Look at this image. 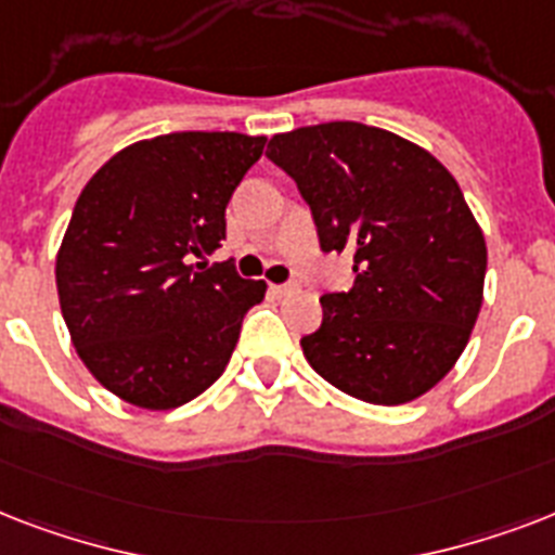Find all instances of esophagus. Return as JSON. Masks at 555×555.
Instances as JSON below:
<instances>
[{"label": "esophagus", "mask_w": 555, "mask_h": 555, "mask_svg": "<svg viewBox=\"0 0 555 555\" xmlns=\"http://www.w3.org/2000/svg\"><path fill=\"white\" fill-rule=\"evenodd\" d=\"M296 291V285H270V294L273 296H291Z\"/></svg>", "instance_id": "obj_1"}]
</instances>
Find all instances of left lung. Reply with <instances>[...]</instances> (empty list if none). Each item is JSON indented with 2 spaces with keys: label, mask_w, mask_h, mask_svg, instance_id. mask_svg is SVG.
<instances>
[{
  "label": "left lung",
  "mask_w": 555,
  "mask_h": 555,
  "mask_svg": "<svg viewBox=\"0 0 555 555\" xmlns=\"http://www.w3.org/2000/svg\"><path fill=\"white\" fill-rule=\"evenodd\" d=\"M268 158L311 204L322 250L354 256V287L322 296L305 360L365 403L423 397L464 354L483 302L487 242L452 172L354 120L273 134Z\"/></svg>",
  "instance_id": "1"
}]
</instances>
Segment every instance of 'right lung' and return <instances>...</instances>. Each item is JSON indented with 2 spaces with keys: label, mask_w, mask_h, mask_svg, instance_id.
Instances as JSON below:
<instances>
[{
  "label": "right lung",
  "mask_w": 555,
  "mask_h": 555,
  "mask_svg": "<svg viewBox=\"0 0 555 555\" xmlns=\"http://www.w3.org/2000/svg\"><path fill=\"white\" fill-rule=\"evenodd\" d=\"M268 138L172 132L91 176L56 250V296L77 357L124 403L167 412L224 374L268 285L207 268L227 201Z\"/></svg>",
  "instance_id": "obj_1"
}]
</instances>
